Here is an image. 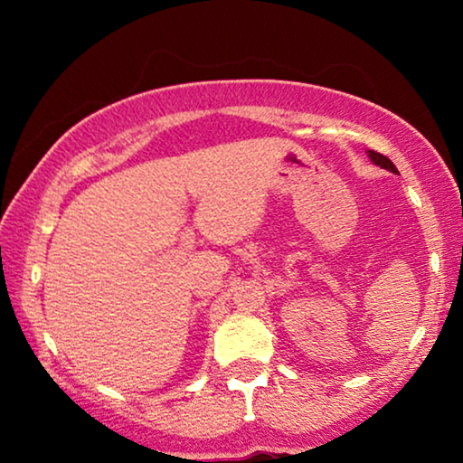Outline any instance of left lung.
<instances>
[{
	"label": "left lung",
	"mask_w": 463,
	"mask_h": 463,
	"mask_svg": "<svg viewBox=\"0 0 463 463\" xmlns=\"http://www.w3.org/2000/svg\"><path fill=\"white\" fill-rule=\"evenodd\" d=\"M369 157L377 164V166H382L385 170H392V173H398L394 164H392V160H388V157H385L383 154H377V151H369Z\"/></svg>",
	"instance_id": "left-lung-1"
}]
</instances>
